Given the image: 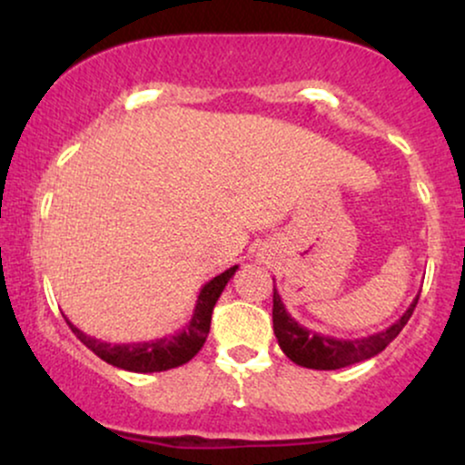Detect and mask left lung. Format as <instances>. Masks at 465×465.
I'll use <instances>...</instances> for the list:
<instances>
[{
    "instance_id": "left-lung-1",
    "label": "left lung",
    "mask_w": 465,
    "mask_h": 465,
    "mask_svg": "<svg viewBox=\"0 0 465 465\" xmlns=\"http://www.w3.org/2000/svg\"><path fill=\"white\" fill-rule=\"evenodd\" d=\"M418 300L420 295L411 302L402 317L382 332L361 336V339H334V336L319 334L297 323L291 317V312L286 311L284 302H282L280 292L273 284V332L282 351L297 365L308 367V370H341V367H350L354 362L381 354L402 332V328L415 311Z\"/></svg>"
}]
</instances>
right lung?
Instances as JSON below:
<instances>
[{"mask_svg": "<svg viewBox=\"0 0 465 465\" xmlns=\"http://www.w3.org/2000/svg\"><path fill=\"white\" fill-rule=\"evenodd\" d=\"M236 271L238 266H232L225 273L216 275L214 280H210L201 288L190 323L177 334H168L153 341H142V343H106V341L84 334L83 330L76 328L67 317L65 322L69 328H72V332L76 334L95 356H100V359L109 362V365L135 373L173 370V367L185 365V362L199 354L207 334H210L212 311H214L218 297L225 291L227 282L232 280Z\"/></svg>", "mask_w": 465, "mask_h": 465, "instance_id": "obj_1", "label": "right lung"}]
</instances>
